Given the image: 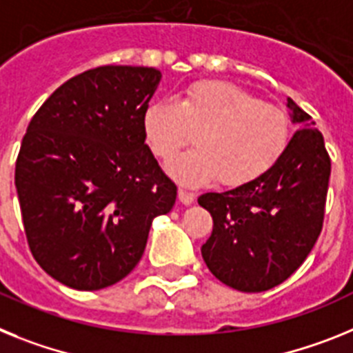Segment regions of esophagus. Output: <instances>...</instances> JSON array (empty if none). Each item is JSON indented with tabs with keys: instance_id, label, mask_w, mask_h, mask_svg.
Here are the masks:
<instances>
[{
	"instance_id": "esophagus-1",
	"label": "esophagus",
	"mask_w": 353,
	"mask_h": 353,
	"mask_svg": "<svg viewBox=\"0 0 353 353\" xmlns=\"http://www.w3.org/2000/svg\"><path fill=\"white\" fill-rule=\"evenodd\" d=\"M177 195H179V201L183 202L185 206H190V204L195 201L194 192H188V190H185V188H179V194Z\"/></svg>"
}]
</instances>
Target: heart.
Segmentation results:
<instances>
[{
  "label": "heart",
  "mask_w": 353,
  "mask_h": 353,
  "mask_svg": "<svg viewBox=\"0 0 353 353\" xmlns=\"http://www.w3.org/2000/svg\"><path fill=\"white\" fill-rule=\"evenodd\" d=\"M145 142L156 158H174L195 134V149L168 165L186 185L216 179L225 186L256 181L290 143V117L249 92L222 81H199L176 103L159 101L143 113Z\"/></svg>",
  "instance_id": "obj_1"
}]
</instances>
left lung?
Here are the masks:
<instances>
[{
	"mask_svg": "<svg viewBox=\"0 0 353 353\" xmlns=\"http://www.w3.org/2000/svg\"><path fill=\"white\" fill-rule=\"evenodd\" d=\"M300 124L268 172L199 204L213 216L202 257L220 283L259 293L284 283L312 250L321 232L330 158L323 137L304 110L288 99Z\"/></svg>",
	"mask_w": 353,
	"mask_h": 353,
	"instance_id": "obj_1",
	"label": "left lung"
}]
</instances>
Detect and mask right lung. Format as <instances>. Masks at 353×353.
Here are the masks:
<instances>
[{
	"label": "right lung",
	"mask_w": 353,
	"mask_h": 353,
	"mask_svg": "<svg viewBox=\"0 0 353 353\" xmlns=\"http://www.w3.org/2000/svg\"><path fill=\"white\" fill-rule=\"evenodd\" d=\"M161 79L154 67L103 65L58 87L37 110L15 161V188L35 261L81 291L139 265L156 216L177 188L143 134Z\"/></svg>",
	"instance_id": "right-lung-1"
}]
</instances>
